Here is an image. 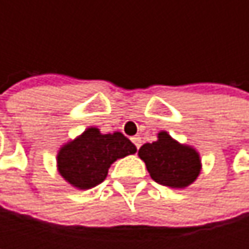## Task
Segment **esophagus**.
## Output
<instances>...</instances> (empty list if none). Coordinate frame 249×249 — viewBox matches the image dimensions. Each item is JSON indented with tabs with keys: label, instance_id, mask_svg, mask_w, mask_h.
I'll use <instances>...</instances> for the list:
<instances>
[{
	"label": "esophagus",
	"instance_id": "34e87169",
	"mask_svg": "<svg viewBox=\"0 0 249 249\" xmlns=\"http://www.w3.org/2000/svg\"><path fill=\"white\" fill-rule=\"evenodd\" d=\"M131 141L134 142V145H135L137 148H140V145H141V138H140L138 135H135V137H132V138H131Z\"/></svg>",
	"mask_w": 249,
	"mask_h": 249
}]
</instances>
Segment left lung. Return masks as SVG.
<instances>
[{"label": "left lung", "instance_id": "1", "mask_svg": "<svg viewBox=\"0 0 249 249\" xmlns=\"http://www.w3.org/2000/svg\"><path fill=\"white\" fill-rule=\"evenodd\" d=\"M138 156L144 160L151 178L163 186L186 187L200 172L199 154L174 141L164 131L159 134L157 141L144 144L138 150Z\"/></svg>", "mask_w": 249, "mask_h": 249}]
</instances>
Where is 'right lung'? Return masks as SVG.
Returning a JSON list of instances; mask_svg holds the SVG:
<instances>
[{"label":"right lung","instance_id":"add662e5","mask_svg":"<svg viewBox=\"0 0 249 249\" xmlns=\"http://www.w3.org/2000/svg\"><path fill=\"white\" fill-rule=\"evenodd\" d=\"M137 151L121 132L101 134L88 128L75 141L63 145L57 156L59 172L77 189H90L102 183L111 164Z\"/></svg>","mask_w":249,"mask_h":249}]
</instances>
